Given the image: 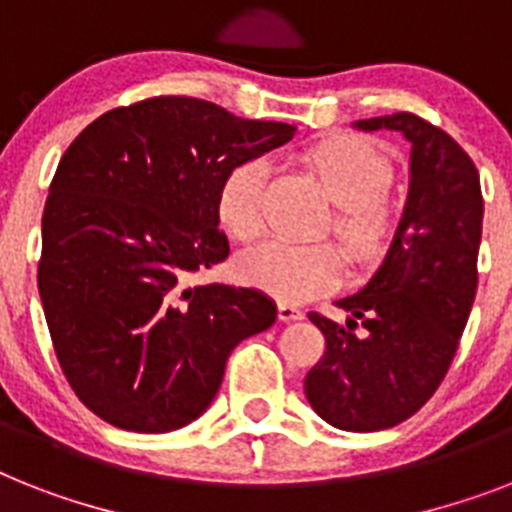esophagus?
Instances as JSON below:
<instances>
[{
    "instance_id": "esophagus-1",
    "label": "esophagus",
    "mask_w": 512,
    "mask_h": 512,
    "mask_svg": "<svg viewBox=\"0 0 512 512\" xmlns=\"http://www.w3.org/2000/svg\"><path fill=\"white\" fill-rule=\"evenodd\" d=\"M302 318V310L294 305H289V302H278V321H299Z\"/></svg>"
}]
</instances>
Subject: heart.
Wrapping results in <instances>:
<instances>
[{"label":"heart","mask_w":512,"mask_h":512,"mask_svg":"<svg viewBox=\"0 0 512 512\" xmlns=\"http://www.w3.org/2000/svg\"><path fill=\"white\" fill-rule=\"evenodd\" d=\"M326 197L336 205L328 231L355 257H371L392 239L397 202L386 191L392 160L363 136H334L302 155ZM268 165L242 160L226 170L215 191V218L234 242L263 234V194ZM239 276L278 299L302 302L331 292L342 281V255L331 244L265 242L239 257Z\"/></svg>","instance_id":"obj_1"}]
</instances>
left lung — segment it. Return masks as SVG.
Listing matches in <instances>:
<instances>
[{"label": "left lung", "mask_w": 512, "mask_h": 512, "mask_svg": "<svg viewBox=\"0 0 512 512\" xmlns=\"http://www.w3.org/2000/svg\"><path fill=\"white\" fill-rule=\"evenodd\" d=\"M357 128L405 134L410 194L384 265L336 302L347 323L310 313L326 352L305 394L336 429L381 431L418 413L450 371L479 284L484 197L468 152L429 120L394 112Z\"/></svg>", "instance_id": "obj_1"}]
</instances>
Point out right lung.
Masks as SVG:
<instances>
[{
    "mask_svg": "<svg viewBox=\"0 0 512 512\" xmlns=\"http://www.w3.org/2000/svg\"><path fill=\"white\" fill-rule=\"evenodd\" d=\"M294 136L194 97H149L73 139L41 218L39 294L78 400L139 434L205 413L236 344L276 321L257 289L189 286L228 257L215 191Z\"/></svg>",
    "mask_w": 512,
    "mask_h": 512,
    "instance_id": "add662e5",
    "label": "right lung"
}]
</instances>
